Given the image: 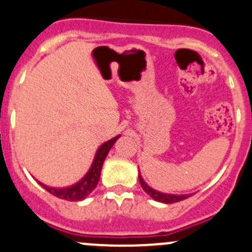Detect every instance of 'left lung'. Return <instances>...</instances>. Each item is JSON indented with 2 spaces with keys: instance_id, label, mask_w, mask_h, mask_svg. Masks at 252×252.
<instances>
[{
  "instance_id": "1",
  "label": "left lung",
  "mask_w": 252,
  "mask_h": 252,
  "mask_svg": "<svg viewBox=\"0 0 252 252\" xmlns=\"http://www.w3.org/2000/svg\"><path fill=\"white\" fill-rule=\"evenodd\" d=\"M138 179H140V184L142 187L143 190L148 194V195L152 198V199L157 200L159 203H164V204H172V203L181 202V200L187 199L191 194H169V193H162V191H158L156 189H153L152 187L148 186L145 182V179L141 176V172L138 171Z\"/></svg>"
}]
</instances>
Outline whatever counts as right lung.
Segmentation results:
<instances>
[{"instance_id":"right-lung-1","label":"right lung","mask_w":252,"mask_h":252,"mask_svg":"<svg viewBox=\"0 0 252 252\" xmlns=\"http://www.w3.org/2000/svg\"><path fill=\"white\" fill-rule=\"evenodd\" d=\"M120 136L121 135L115 136L114 138L104 142L99 148H97L96 153H95L94 160H93V163L92 166H90V168H89V171L86 172V174L80 179V181L76 182L73 186L64 187V188H54V187L45 186V184H43L42 182L39 181L37 182L45 189V190L49 191L53 195L58 196L61 199L70 200V202H78V200L85 199L86 196L94 190L95 187L99 183L100 174H101V168L102 164H104L105 158H106L107 153L111 150L114 143L119 140Z\"/></svg>"}]
</instances>
